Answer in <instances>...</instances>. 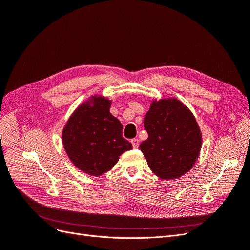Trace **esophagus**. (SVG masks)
Instances as JSON below:
<instances>
[{"mask_svg":"<svg viewBox=\"0 0 250 250\" xmlns=\"http://www.w3.org/2000/svg\"><path fill=\"white\" fill-rule=\"evenodd\" d=\"M131 144H132V147H133L134 149H137V148H139L140 141H139L138 139H132V140H131Z\"/></svg>","mask_w":250,"mask_h":250,"instance_id":"1","label":"esophagus"}]
</instances>
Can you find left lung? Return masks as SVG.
Listing matches in <instances>:
<instances>
[{
	"mask_svg": "<svg viewBox=\"0 0 250 250\" xmlns=\"http://www.w3.org/2000/svg\"><path fill=\"white\" fill-rule=\"evenodd\" d=\"M144 127L148 139L140 149L156 176L179 178L193 168L201 149V132L183 102L175 98L153 101L144 118Z\"/></svg>",
	"mask_w": 250,
	"mask_h": 250,
	"instance_id": "8db88e82",
	"label": "left lung"
}]
</instances>
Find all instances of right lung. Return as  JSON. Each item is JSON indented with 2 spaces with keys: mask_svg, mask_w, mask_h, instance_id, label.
Listing matches in <instances>:
<instances>
[{
  "mask_svg": "<svg viewBox=\"0 0 250 250\" xmlns=\"http://www.w3.org/2000/svg\"><path fill=\"white\" fill-rule=\"evenodd\" d=\"M107 98L93 96L80 104L62 130L65 152L76 167L100 176L115 166L132 145L122 135L123 126L113 117Z\"/></svg>",
  "mask_w": 250,
  "mask_h": 250,
  "instance_id": "right-lung-1",
  "label": "right lung"
}]
</instances>
